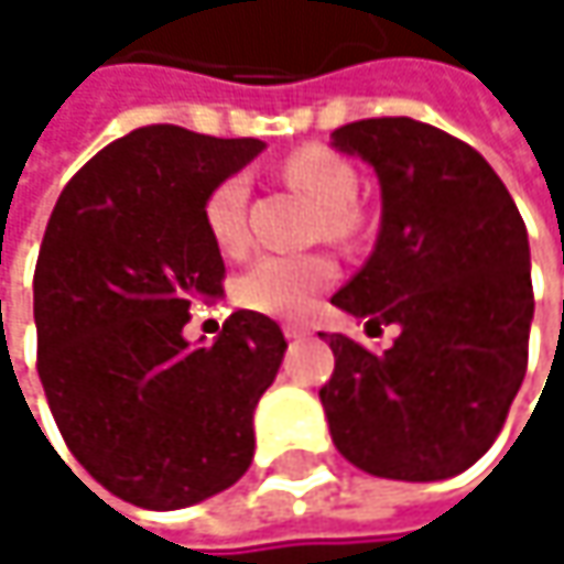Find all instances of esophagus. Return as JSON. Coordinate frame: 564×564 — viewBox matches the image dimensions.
<instances>
[{
	"instance_id": "34e87169",
	"label": "esophagus",
	"mask_w": 564,
	"mask_h": 564,
	"mask_svg": "<svg viewBox=\"0 0 564 564\" xmlns=\"http://www.w3.org/2000/svg\"><path fill=\"white\" fill-rule=\"evenodd\" d=\"M283 336H286V339H306V336H310V329H306V326H300V323H286V326H283Z\"/></svg>"
}]
</instances>
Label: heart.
<instances>
[{
  "mask_svg": "<svg viewBox=\"0 0 564 564\" xmlns=\"http://www.w3.org/2000/svg\"><path fill=\"white\" fill-rule=\"evenodd\" d=\"M283 178L316 198L323 215L316 218V231L329 241H356L362 235L359 198V172L339 153L326 147H303L283 160ZM248 195L251 185L245 175L221 178L202 205V221L215 248L235 254L248 241ZM336 278V264L326 254H264L248 271L238 274L235 296L241 306L268 316H303L316 293Z\"/></svg>",
  "mask_w": 564,
  "mask_h": 564,
  "instance_id": "obj_1",
  "label": "heart"
}]
</instances>
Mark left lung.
<instances>
[{
	"label": "left lung",
	"mask_w": 564,
	"mask_h": 564,
	"mask_svg": "<svg viewBox=\"0 0 564 564\" xmlns=\"http://www.w3.org/2000/svg\"><path fill=\"white\" fill-rule=\"evenodd\" d=\"M333 147L382 185L376 251L333 303L369 333L398 326L382 356L326 336L333 444L372 477L447 480L490 451L525 376L535 300L522 215L490 163L431 123L356 120Z\"/></svg>",
	"instance_id": "8db88e82"
}]
</instances>
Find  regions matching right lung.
Instances as JSON below:
<instances>
[{
    "label": "right lung",
    "instance_id": "obj_1",
    "mask_svg": "<svg viewBox=\"0 0 564 564\" xmlns=\"http://www.w3.org/2000/svg\"><path fill=\"white\" fill-rule=\"evenodd\" d=\"M264 150L172 123L140 127L77 172L35 264L39 379L67 451L123 503L182 509L245 477L281 326L254 310L188 346L195 300L221 296L205 195Z\"/></svg>",
    "mask_w": 564,
    "mask_h": 564
}]
</instances>
